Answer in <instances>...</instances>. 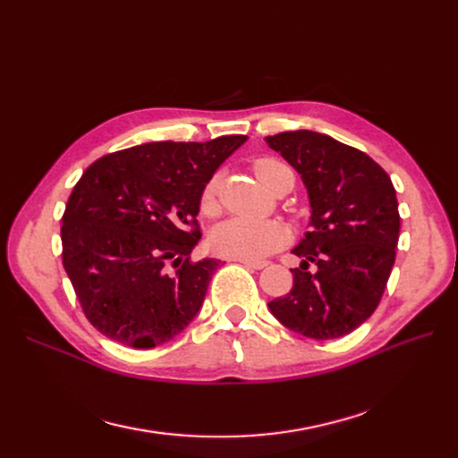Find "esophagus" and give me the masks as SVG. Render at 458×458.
Segmentation results:
<instances>
[{
	"mask_svg": "<svg viewBox=\"0 0 458 458\" xmlns=\"http://www.w3.org/2000/svg\"><path fill=\"white\" fill-rule=\"evenodd\" d=\"M241 261L244 267H250V269H263L267 266V261H250V259H237Z\"/></svg>",
	"mask_w": 458,
	"mask_h": 458,
	"instance_id": "34e87169",
	"label": "esophagus"
}]
</instances>
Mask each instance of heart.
<instances>
[{
	"mask_svg": "<svg viewBox=\"0 0 458 458\" xmlns=\"http://www.w3.org/2000/svg\"><path fill=\"white\" fill-rule=\"evenodd\" d=\"M286 165L271 158H261L256 162L254 170L261 183L279 170H284ZM217 175L204 185L202 191V208L210 212L216 208L217 199ZM290 239V231L281 224V221H254V219H227L224 224L214 227L210 234V248L217 254L229 259H250L258 261L269 256L271 252L279 250Z\"/></svg>",
	"mask_w": 458,
	"mask_h": 458,
	"instance_id": "heart-1",
	"label": "heart"
}]
</instances>
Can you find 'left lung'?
I'll list each match as a JSON object with an SVG mask.
<instances>
[{"instance_id":"left-lung-1","label":"left lung","mask_w":458,"mask_h":458,"mask_svg":"<svg viewBox=\"0 0 458 458\" xmlns=\"http://www.w3.org/2000/svg\"><path fill=\"white\" fill-rule=\"evenodd\" d=\"M308 191L310 231L293 290L269 301L276 321L306 338L332 340L361 327L378 308L399 241L390 175L365 152L310 130L266 137ZM314 263V269L309 266Z\"/></svg>"}]
</instances>
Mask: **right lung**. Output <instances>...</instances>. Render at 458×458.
I'll return each instance as SVG.
<instances>
[{
	"label": "right lung",
	"instance_id": "add662e5",
	"mask_svg": "<svg viewBox=\"0 0 458 458\" xmlns=\"http://www.w3.org/2000/svg\"><path fill=\"white\" fill-rule=\"evenodd\" d=\"M152 141L93 162L63 216V266L88 321L122 345L150 350L185 330L219 259L192 263L204 185L244 141Z\"/></svg>",
	"mask_w": 458,
	"mask_h": 458
}]
</instances>
